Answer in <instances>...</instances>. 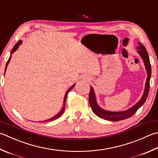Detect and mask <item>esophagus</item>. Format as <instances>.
Returning a JSON list of instances; mask_svg holds the SVG:
<instances>
[{
	"instance_id": "34e87169",
	"label": "esophagus",
	"mask_w": 158,
	"mask_h": 158,
	"mask_svg": "<svg viewBox=\"0 0 158 158\" xmlns=\"http://www.w3.org/2000/svg\"><path fill=\"white\" fill-rule=\"evenodd\" d=\"M84 79H86V80H89L88 78H87V77H85V78H84Z\"/></svg>"
}]
</instances>
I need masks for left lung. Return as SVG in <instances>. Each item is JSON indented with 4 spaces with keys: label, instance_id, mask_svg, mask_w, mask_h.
<instances>
[{
    "label": "left lung",
    "instance_id": "1",
    "mask_svg": "<svg viewBox=\"0 0 158 158\" xmlns=\"http://www.w3.org/2000/svg\"><path fill=\"white\" fill-rule=\"evenodd\" d=\"M138 49V52L140 57L143 60V61L146 68L147 73V78L146 81V85H145V89L144 94L142 97L141 99L139 101L138 103L131 107L129 109L123 112H110V111L104 110L101 108L97 103L96 100V96L94 94V91L93 88L90 87V91H89V103L90 105L92 112H93L96 115L100 117L101 118L105 120H108L110 121H119V120H124L129 118L132 116L134 114L137 112V110L140 108L146 101L148 94L149 92V87H150V79L151 75V67L149 61V57L148 52L144 45L140 42H138V46L137 47Z\"/></svg>",
    "mask_w": 158,
    "mask_h": 158
}]
</instances>
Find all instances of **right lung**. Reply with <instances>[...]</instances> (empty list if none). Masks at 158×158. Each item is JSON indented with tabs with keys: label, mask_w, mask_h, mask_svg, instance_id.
Segmentation results:
<instances>
[{
	"label": "right lung",
	"mask_w": 158,
	"mask_h": 158,
	"mask_svg": "<svg viewBox=\"0 0 158 158\" xmlns=\"http://www.w3.org/2000/svg\"><path fill=\"white\" fill-rule=\"evenodd\" d=\"M22 44V41L21 40H19V41H18L16 44H15V45H14V46L13 47V48L11 49V55L12 54V53H14V52L17 50L18 49V46H19L20 44ZM10 60H11V56L9 57V60H8V61H7V64H6V66H5V70H6V69H7V66H8V64L9 63V61H10ZM74 86H75V84L74 85H73L72 86H71V87L68 89L67 90V92H66V94H65V96H64V106H63V107H62V109H61V110L60 111V113H58L57 115H55V116H53V117H52V118H49V119H47V120H45L44 121H42V122H46V121H51V120H55V119H57V118H58L59 117H60L61 115H62V114L64 113V110H65V106H66V98H67V96H68V93H69V92L71 90V89H72L73 88V87Z\"/></svg>",
	"instance_id": "right-lung-1"
}]
</instances>
